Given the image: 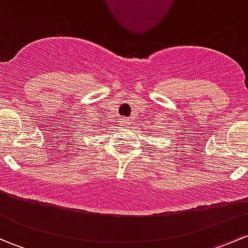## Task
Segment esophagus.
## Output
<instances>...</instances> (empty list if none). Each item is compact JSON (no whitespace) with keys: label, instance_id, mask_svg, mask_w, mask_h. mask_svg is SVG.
<instances>
[{"label":"esophagus","instance_id":"obj_1","mask_svg":"<svg viewBox=\"0 0 248 248\" xmlns=\"http://www.w3.org/2000/svg\"><path fill=\"white\" fill-rule=\"evenodd\" d=\"M119 124L121 127H124V128H126V127H128L129 124H131V122H129L128 120H126V119H120Z\"/></svg>","mask_w":248,"mask_h":248}]
</instances>
